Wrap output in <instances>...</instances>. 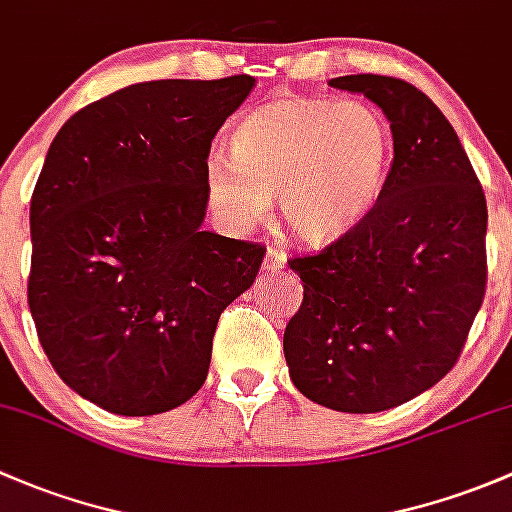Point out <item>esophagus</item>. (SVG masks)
I'll return each instance as SVG.
<instances>
[{
	"label": "esophagus",
	"instance_id": "esophagus-1",
	"mask_svg": "<svg viewBox=\"0 0 512 512\" xmlns=\"http://www.w3.org/2000/svg\"><path fill=\"white\" fill-rule=\"evenodd\" d=\"M283 266H286V256H283V251L268 249L266 251V258H263V271L278 273Z\"/></svg>",
	"mask_w": 512,
	"mask_h": 512
}]
</instances>
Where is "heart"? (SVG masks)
<instances>
[{
    "mask_svg": "<svg viewBox=\"0 0 512 512\" xmlns=\"http://www.w3.org/2000/svg\"><path fill=\"white\" fill-rule=\"evenodd\" d=\"M392 138L370 105L291 98L254 110L234 133V157L209 152L204 189L224 224L246 231L276 194L293 236L325 244L360 224L382 194Z\"/></svg>",
    "mask_w": 512,
    "mask_h": 512,
    "instance_id": "obj_1",
    "label": "heart"
}]
</instances>
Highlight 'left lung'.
I'll return each mask as SVG.
<instances>
[{"label":"left lung","instance_id":"1","mask_svg":"<svg viewBox=\"0 0 512 512\" xmlns=\"http://www.w3.org/2000/svg\"><path fill=\"white\" fill-rule=\"evenodd\" d=\"M330 86L387 115L394 160L372 212L318 254L288 258L303 303L283 352L295 387L335 412L372 414L453 370L488 281V207L451 123L402 78Z\"/></svg>","mask_w":512,"mask_h":512}]
</instances>
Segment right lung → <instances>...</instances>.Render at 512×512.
Returning a JSON list of instances; mask_svg holds the SVG:
<instances>
[{"label":"right lung","instance_id":"add662e5","mask_svg":"<svg viewBox=\"0 0 512 512\" xmlns=\"http://www.w3.org/2000/svg\"><path fill=\"white\" fill-rule=\"evenodd\" d=\"M256 78L147 81L63 123L31 194L29 310L56 374L123 416L202 389L266 249L202 231L204 160Z\"/></svg>","mask_w":512,"mask_h":512}]
</instances>
